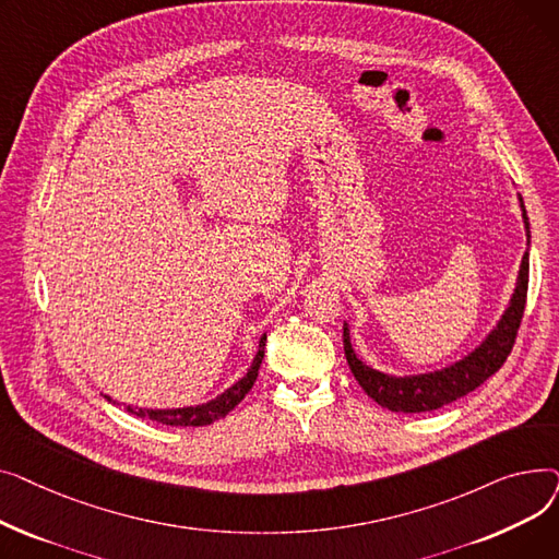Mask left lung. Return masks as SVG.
Here are the masks:
<instances>
[{
    "label": "left lung",
    "instance_id": "8db88e82",
    "mask_svg": "<svg viewBox=\"0 0 559 559\" xmlns=\"http://www.w3.org/2000/svg\"><path fill=\"white\" fill-rule=\"evenodd\" d=\"M519 209H521V219L525 228V240H527V251L521 258L519 264V274L516 283L510 295L508 308L503 314L498 317L491 331L480 340L478 346L468 350L466 356L460 360L442 367V369H432L424 373H390V371H380L371 365H367L358 350L354 348V342H350V326L348 321H344V354L346 362L354 371L356 380L360 388L378 403L392 413H428V409H437L442 405H449L457 401L460 396L474 392L480 388L485 380L496 373L503 367L508 360L523 308H525V292H527V272H531V222H527V213L523 199L519 194Z\"/></svg>",
    "mask_w": 559,
    "mask_h": 559
}]
</instances>
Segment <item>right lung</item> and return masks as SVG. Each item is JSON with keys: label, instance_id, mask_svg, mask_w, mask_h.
Returning <instances> with one entry per match:
<instances>
[{"label": "right lung", "instance_id": "1", "mask_svg": "<svg viewBox=\"0 0 559 559\" xmlns=\"http://www.w3.org/2000/svg\"><path fill=\"white\" fill-rule=\"evenodd\" d=\"M264 340H267V335H262L260 342H258V354L253 356V362L251 367L247 369V373L242 378L235 380V383L230 388H226L222 394H217L215 399L205 401V403H199V405H186V407H165V409H154V407H135V405H127V409L131 415L135 417H146L152 421H158L163 426H209L222 417H226L230 409L238 405L245 394L253 388L255 383V376H258V369H260V362H262V356H264ZM106 401L115 403L108 394H104Z\"/></svg>", "mask_w": 559, "mask_h": 559}]
</instances>
